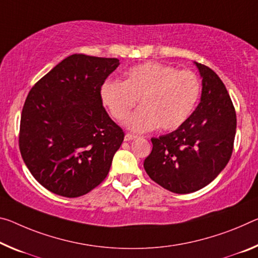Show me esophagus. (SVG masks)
I'll list each match as a JSON object with an SVG mask.
<instances>
[{
	"instance_id": "1",
	"label": "esophagus",
	"mask_w": 258,
	"mask_h": 258,
	"mask_svg": "<svg viewBox=\"0 0 258 258\" xmlns=\"http://www.w3.org/2000/svg\"><path fill=\"white\" fill-rule=\"evenodd\" d=\"M138 136H134V134H131V133H127L125 136V141H132L134 140V139H137Z\"/></svg>"
}]
</instances>
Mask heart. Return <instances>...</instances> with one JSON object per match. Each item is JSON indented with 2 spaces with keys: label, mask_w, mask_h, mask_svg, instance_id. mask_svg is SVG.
Segmentation results:
<instances>
[{
  "label": "heart",
  "mask_w": 258,
  "mask_h": 258,
  "mask_svg": "<svg viewBox=\"0 0 258 258\" xmlns=\"http://www.w3.org/2000/svg\"><path fill=\"white\" fill-rule=\"evenodd\" d=\"M200 93L201 84L195 73L145 63L131 69L125 81H105L101 99L117 120L126 119L140 100L141 107L126 120V126L142 133L157 126L166 131L178 128L193 112Z\"/></svg>",
  "instance_id": "b5f03b06"
}]
</instances>
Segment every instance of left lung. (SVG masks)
I'll return each instance as SVG.
<instances>
[{"label": "left lung", "instance_id": "8db88e82", "mask_svg": "<svg viewBox=\"0 0 258 258\" xmlns=\"http://www.w3.org/2000/svg\"><path fill=\"white\" fill-rule=\"evenodd\" d=\"M202 78L201 101L181 126L153 138L144 167L151 180L177 194L193 193L214 180L230 161L236 114L228 92L210 68L194 62Z\"/></svg>", "mask_w": 258, "mask_h": 258}]
</instances>
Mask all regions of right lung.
<instances>
[{
	"label": "right lung",
	"mask_w": 258,
	"mask_h": 258,
	"mask_svg": "<svg viewBox=\"0 0 258 258\" xmlns=\"http://www.w3.org/2000/svg\"><path fill=\"white\" fill-rule=\"evenodd\" d=\"M118 65L117 58L71 55L28 93L20 118V154L51 193L78 198L108 175L124 132L105 111L101 87Z\"/></svg>",
	"instance_id": "1"
}]
</instances>
